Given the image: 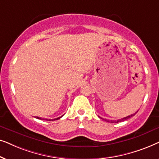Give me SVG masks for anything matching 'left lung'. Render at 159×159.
<instances>
[{
    "label": "left lung",
    "mask_w": 159,
    "mask_h": 159,
    "mask_svg": "<svg viewBox=\"0 0 159 159\" xmlns=\"http://www.w3.org/2000/svg\"><path fill=\"white\" fill-rule=\"evenodd\" d=\"M137 112H138V111H137ZM135 114H136V113H135ZM135 114H131V115H129V116H127L125 117V118L118 119V120H111V121H110V120H107V119H105V121H108V122H111V123H118V122H121V121H125V120H127V119L131 118V117H132V116H134V115H135Z\"/></svg>",
    "instance_id": "left-lung-1"
}]
</instances>
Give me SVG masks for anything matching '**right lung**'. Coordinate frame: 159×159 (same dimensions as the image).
Masks as SVG:
<instances>
[{"mask_svg":"<svg viewBox=\"0 0 159 159\" xmlns=\"http://www.w3.org/2000/svg\"><path fill=\"white\" fill-rule=\"evenodd\" d=\"M61 117H62V116H60V117H58V118H56V119H45V120H48V121H54V120H57V119L61 118ZM35 118L39 119H41L40 117H38V116H35Z\"/></svg>","mask_w":159,"mask_h":159,"instance_id":"right-lung-1","label":"right lung"}]
</instances>
